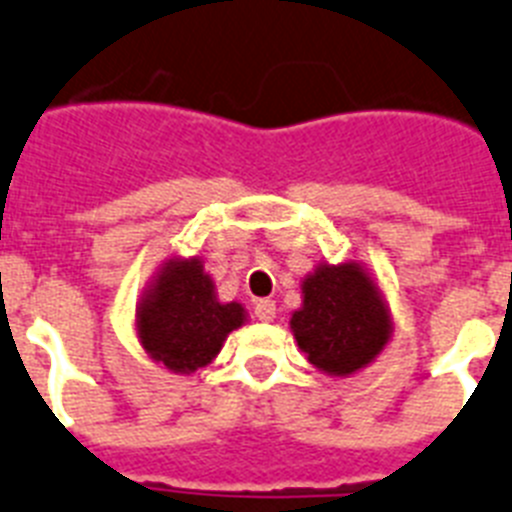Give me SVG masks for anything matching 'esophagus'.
I'll return each instance as SVG.
<instances>
[{
	"instance_id": "34e87169",
	"label": "esophagus",
	"mask_w": 512,
	"mask_h": 512,
	"mask_svg": "<svg viewBox=\"0 0 512 512\" xmlns=\"http://www.w3.org/2000/svg\"><path fill=\"white\" fill-rule=\"evenodd\" d=\"M253 313H256L259 321H274V316H277V303L274 300H256V310Z\"/></svg>"
}]
</instances>
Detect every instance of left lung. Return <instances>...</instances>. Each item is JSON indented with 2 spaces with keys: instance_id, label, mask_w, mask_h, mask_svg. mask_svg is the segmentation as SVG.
I'll use <instances>...</instances> for the list:
<instances>
[{
  "instance_id": "obj_1",
  "label": "left lung",
  "mask_w": 512,
  "mask_h": 512,
  "mask_svg": "<svg viewBox=\"0 0 512 512\" xmlns=\"http://www.w3.org/2000/svg\"><path fill=\"white\" fill-rule=\"evenodd\" d=\"M290 326L308 360L331 375L365 368L388 342L386 305L357 264L318 266Z\"/></svg>"
}]
</instances>
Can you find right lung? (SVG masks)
Segmentation results:
<instances>
[{
	"instance_id": "right-lung-1",
	"label": "right lung",
	"mask_w": 512,
	"mask_h": 512,
	"mask_svg": "<svg viewBox=\"0 0 512 512\" xmlns=\"http://www.w3.org/2000/svg\"><path fill=\"white\" fill-rule=\"evenodd\" d=\"M238 303H217L199 259L165 266L137 313L139 339L152 360L176 373H194L220 352L225 336L243 323Z\"/></svg>"
}]
</instances>
